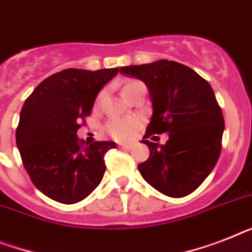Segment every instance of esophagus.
Returning a JSON list of instances; mask_svg holds the SVG:
<instances>
[{"label": "esophagus", "mask_w": 252, "mask_h": 252, "mask_svg": "<svg viewBox=\"0 0 252 252\" xmlns=\"http://www.w3.org/2000/svg\"><path fill=\"white\" fill-rule=\"evenodd\" d=\"M118 148L131 149V148H132V145H131V144H125V143H118Z\"/></svg>", "instance_id": "34e87169"}]
</instances>
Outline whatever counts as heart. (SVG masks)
Masks as SVG:
<instances>
[{"label":"heart","instance_id":"1","mask_svg":"<svg viewBox=\"0 0 252 252\" xmlns=\"http://www.w3.org/2000/svg\"><path fill=\"white\" fill-rule=\"evenodd\" d=\"M143 86L140 81L131 80L127 81L124 86V95H127L128 93H131L132 90H135L136 87ZM104 93L101 91L99 95H97L96 101L101 100ZM140 127V120L136 117L131 118H112L109 120L105 126V130L112 138L117 139V140H128L135 135V132L138 131V128Z\"/></svg>","mask_w":252,"mask_h":252}]
</instances>
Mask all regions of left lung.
<instances>
[{
	"label": "left lung",
	"mask_w": 252,
	"mask_h": 252,
	"mask_svg": "<svg viewBox=\"0 0 252 252\" xmlns=\"http://www.w3.org/2000/svg\"><path fill=\"white\" fill-rule=\"evenodd\" d=\"M120 72L148 87L153 114L144 138L168 134L163 145L141 141L151 152L138 166L141 176L165 196H188L213 171L221 151L224 118L213 87L192 68L172 60L122 66Z\"/></svg>",
	"instance_id": "1"
}]
</instances>
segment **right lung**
<instances>
[{
	"label": "right lung",
	"instance_id": "add662e5",
	"mask_svg": "<svg viewBox=\"0 0 252 252\" xmlns=\"http://www.w3.org/2000/svg\"><path fill=\"white\" fill-rule=\"evenodd\" d=\"M118 69H64L43 80L23 105L16 128L23 165L34 187L56 202H80L100 184L104 156L116 143L84 147L77 130Z\"/></svg>",
	"mask_w": 252,
	"mask_h": 252
}]
</instances>
